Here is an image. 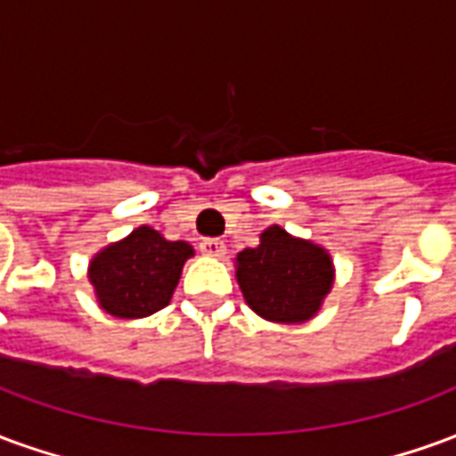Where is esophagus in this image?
Masks as SVG:
<instances>
[{"label":"esophagus","instance_id":"obj_1","mask_svg":"<svg viewBox=\"0 0 456 456\" xmlns=\"http://www.w3.org/2000/svg\"><path fill=\"white\" fill-rule=\"evenodd\" d=\"M200 251H202L205 256L222 258L227 254V247H224V241H219V239H202V241H200Z\"/></svg>","mask_w":456,"mask_h":456}]
</instances>
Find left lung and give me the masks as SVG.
<instances>
[{
	"label": "left lung",
	"mask_w": 456,
	"mask_h": 456,
	"mask_svg": "<svg viewBox=\"0 0 456 456\" xmlns=\"http://www.w3.org/2000/svg\"><path fill=\"white\" fill-rule=\"evenodd\" d=\"M237 281L256 315L297 325L317 315L332 290L335 268L325 248L273 224L261 234L258 247L237 254Z\"/></svg>",
	"instance_id": "left-lung-1"
}]
</instances>
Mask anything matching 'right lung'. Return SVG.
I'll return each mask as SVG.
<instances>
[{"instance_id":"1","label":"right lung","mask_w":456,"mask_h":456,"mask_svg":"<svg viewBox=\"0 0 456 456\" xmlns=\"http://www.w3.org/2000/svg\"><path fill=\"white\" fill-rule=\"evenodd\" d=\"M190 256L188 241H168L156 229L139 227L90 261V283L110 315H153L170 303Z\"/></svg>"}]
</instances>
